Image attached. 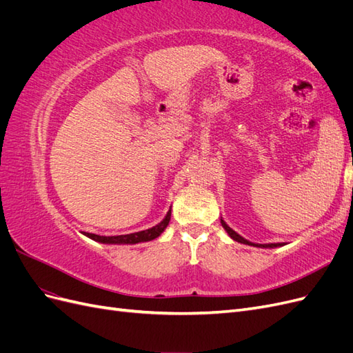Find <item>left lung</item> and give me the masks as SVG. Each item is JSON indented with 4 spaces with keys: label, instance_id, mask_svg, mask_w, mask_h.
<instances>
[{
    "label": "left lung",
    "instance_id": "left-lung-1",
    "mask_svg": "<svg viewBox=\"0 0 353 353\" xmlns=\"http://www.w3.org/2000/svg\"><path fill=\"white\" fill-rule=\"evenodd\" d=\"M221 223H222V227L225 228V231L228 232V236L232 239V240H236V241H239V243H244V244H250V245H256V248H279V245H283L281 243H270V244H254V243H250V241H248L245 239H243L241 236H239V234L234 231V230H231L225 222H223L222 219H221Z\"/></svg>",
    "mask_w": 353,
    "mask_h": 353
}]
</instances>
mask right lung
Instances as JSON below:
<instances>
[{
  "label": "right lung",
  "mask_w": 353,
  "mask_h": 353,
  "mask_svg": "<svg viewBox=\"0 0 353 353\" xmlns=\"http://www.w3.org/2000/svg\"><path fill=\"white\" fill-rule=\"evenodd\" d=\"M170 221V210L166 213L165 219L154 225L153 228H148L144 231H138L132 234H125V236H113V237H105V236H97V234H90L85 232V236L92 239L94 241L104 243V244H137V243H143V241H150L157 239L160 234L165 231L168 227V223Z\"/></svg>",
  "instance_id": "add662e5"
}]
</instances>
